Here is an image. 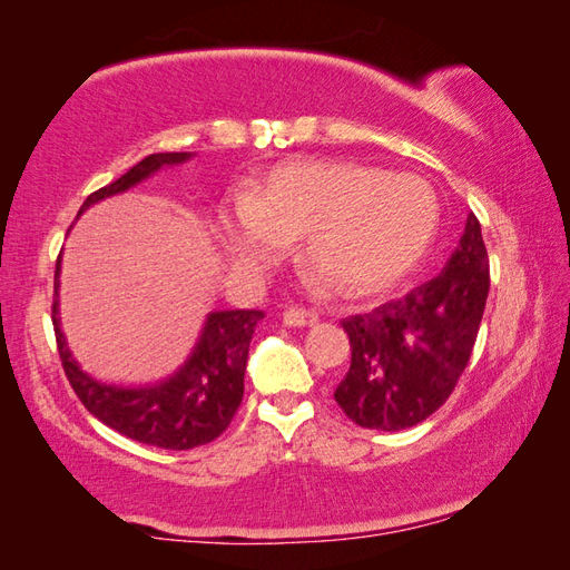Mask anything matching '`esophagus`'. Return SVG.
Here are the masks:
<instances>
[{
    "mask_svg": "<svg viewBox=\"0 0 570 570\" xmlns=\"http://www.w3.org/2000/svg\"><path fill=\"white\" fill-rule=\"evenodd\" d=\"M316 322H320V314L312 312V308H298V306H292L288 312L284 314V324L288 326H314Z\"/></svg>",
    "mask_w": 570,
    "mask_h": 570,
    "instance_id": "esophagus-1",
    "label": "esophagus"
}]
</instances>
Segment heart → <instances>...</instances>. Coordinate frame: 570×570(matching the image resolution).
I'll list each match as a JSON object with an SVG mask.
<instances>
[{
  "label": "heart",
  "mask_w": 570,
  "mask_h": 570,
  "mask_svg": "<svg viewBox=\"0 0 570 570\" xmlns=\"http://www.w3.org/2000/svg\"><path fill=\"white\" fill-rule=\"evenodd\" d=\"M440 206L428 180L356 163L306 160L272 173L262 188L218 208L224 246L238 262L268 264L286 240H304L312 272L342 294L397 282L438 230Z\"/></svg>",
  "instance_id": "b5f03b06"
}]
</instances>
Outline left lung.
<instances>
[{
    "label": "left lung",
    "instance_id": "1",
    "mask_svg": "<svg viewBox=\"0 0 570 570\" xmlns=\"http://www.w3.org/2000/svg\"><path fill=\"white\" fill-rule=\"evenodd\" d=\"M488 288V250L480 220L470 214L442 274L342 322L352 364L334 400L346 417L360 428L397 432L438 412L465 372Z\"/></svg>",
    "mask_w": 570,
    "mask_h": 570
}]
</instances>
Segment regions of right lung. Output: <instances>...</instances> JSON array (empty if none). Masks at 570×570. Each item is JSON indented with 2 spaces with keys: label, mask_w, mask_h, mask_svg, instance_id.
Segmentation results:
<instances>
[{
  "label": "right lung",
  "mask_w": 570,
  "mask_h": 570,
  "mask_svg": "<svg viewBox=\"0 0 570 570\" xmlns=\"http://www.w3.org/2000/svg\"><path fill=\"white\" fill-rule=\"evenodd\" d=\"M193 156L190 153H156L142 158L125 176L112 180L110 186L95 190L85 200L82 210L102 198L118 196L138 186L163 166H178ZM60 262L55 272V304L52 324L57 336V350L65 366L67 380L80 402L102 424H108L120 435L142 445L163 450H190L208 445L224 432L244 400V374L248 362V344L256 324L264 320V312L256 308H230V312H210L190 354L176 372L156 384L142 387H122L90 377L67 346L60 324Z\"/></svg>",
  "instance_id": "obj_1"
}]
</instances>
